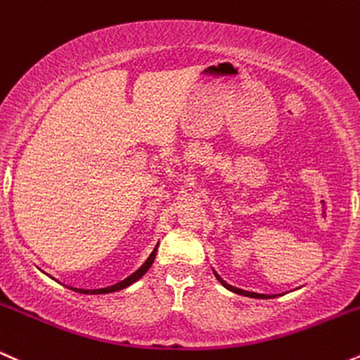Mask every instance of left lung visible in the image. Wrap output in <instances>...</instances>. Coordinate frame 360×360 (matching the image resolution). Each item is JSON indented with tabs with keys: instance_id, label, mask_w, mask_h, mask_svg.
Returning a JSON list of instances; mask_svg holds the SVG:
<instances>
[{
	"instance_id": "8db88e82",
	"label": "left lung",
	"mask_w": 360,
	"mask_h": 360,
	"mask_svg": "<svg viewBox=\"0 0 360 360\" xmlns=\"http://www.w3.org/2000/svg\"><path fill=\"white\" fill-rule=\"evenodd\" d=\"M212 271H214L215 278H217L219 283H221V285L224 286V288H227V290H229V291H234V293H238V295H244V297H249V298H261V300H266V298H274V297H278V295H264V293H255V291H246V290L236 288V286H232V285H229V283H226V281H224L222 278L219 276L217 273H215V269H212Z\"/></svg>"
}]
</instances>
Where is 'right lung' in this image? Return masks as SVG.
<instances>
[{"label":"right lung","instance_id":"obj_1","mask_svg":"<svg viewBox=\"0 0 360 360\" xmlns=\"http://www.w3.org/2000/svg\"><path fill=\"white\" fill-rule=\"evenodd\" d=\"M156 249H158V244H156L153 251H151V255L148 256V259L141 266H139L136 271H134L133 274H129V276L124 278V280H122V281L116 283V285L108 286V288H101V290H80V288H72V286H67V288L74 290V291H79V293H86V295H104V293H112V291H120V290L128 288V286L133 285V283H136L139 278H141L143 274H145L148 269L151 268V264H153L155 256H156Z\"/></svg>","mask_w":360,"mask_h":360}]
</instances>
